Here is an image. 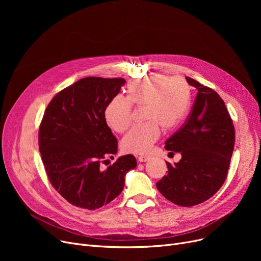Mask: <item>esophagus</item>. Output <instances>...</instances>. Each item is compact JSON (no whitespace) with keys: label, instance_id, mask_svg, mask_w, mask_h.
<instances>
[{"label":"esophagus","instance_id":"34e87169","mask_svg":"<svg viewBox=\"0 0 261 261\" xmlns=\"http://www.w3.org/2000/svg\"><path fill=\"white\" fill-rule=\"evenodd\" d=\"M150 160V156L149 155H141L139 156V162L141 163H144V162H147Z\"/></svg>","mask_w":261,"mask_h":261}]
</instances>
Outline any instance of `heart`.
Segmentation results:
<instances>
[{
	"instance_id": "obj_1",
	"label": "heart",
	"mask_w": 261,
	"mask_h": 261,
	"mask_svg": "<svg viewBox=\"0 0 261 261\" xmlns=\"http://www.w3.org/2000/svg\"><path fill=\"white\" fill-rule=\"evenodd\" d=\"M190 102V90L181 78L156 75L131 81L126 98L115 96L105 109V118L115 132L125 131L131 120V106L144 107L143 118L147 122L133 127L121 140L127 153H146L160 136V127L171 130L180 125Z\"/></svg>"
}]
</instances>
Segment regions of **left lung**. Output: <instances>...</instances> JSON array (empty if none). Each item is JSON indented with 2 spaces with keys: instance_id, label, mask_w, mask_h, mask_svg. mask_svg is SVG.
I'll return each mask as SVG.
<instances>
[{
  "instance_id": "obj_1",
  "label": "left lung",
  "mask_w": 261,
  "mask_h": 261,
  "mask_svg": "<svg viewBox=\"0 0 261 261\" xmlns=\"http://www.w3.org/2000/svg\"><path fill=\"white\" fill-rule=\"evenodd\" d=\"M198 90L184 125L165 142L168 151L180 152L174 166L156 183L170 202L189 207L212 198L223 185L235 145V129L223 99L213 89L186 77Z\"/></svg>"
}]
</instances>
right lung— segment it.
Returning a JSON list of instances; mask_svg holds the SVG:
<instances>
[{"instance_id":"obj_1","label":"right lung","mask_w":261,"mask_h":261,"mask_svg":"<svg viewBox=\"0 0 261 261\" xmlns=\"http://www.w3.org/2000/svg\"><path fill=\"white\" fill-rule=\"evenodd\" d=\"M125 82L82 78L55 96L41 121L39 150L48 180L77 207L94 211L113 201L125 186L126 173L136 167V159L127 154L106 170L99 168L103 159L117 152L105 109Z\"/></svg>"}]
</instances>
